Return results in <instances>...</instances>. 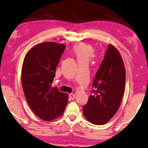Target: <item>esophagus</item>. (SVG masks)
<instances>
[{"label": "esophagus", "mask_w": 148, "mask_h": 148, "mask_svg": "<svg viewBox=\"0 0 148 148\" xmlns=\"http://www.w3.org/2000/svg\"><path fill=\"white\" fill-rule=\"evenodd\" d=\"M69 97L71 100H73L75 99V94L73 93H70L69 95Z\"/></svg>", "instance_id": "1"}]
</instances>
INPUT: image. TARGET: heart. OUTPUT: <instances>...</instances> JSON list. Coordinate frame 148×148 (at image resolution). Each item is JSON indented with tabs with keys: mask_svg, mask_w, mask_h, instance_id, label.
<instances>
[{
	"mask_svg": "<svg viewBox=\"0 0 148 148\" xmlns=\"http://www.w3.org/2000/svg\"><path fill=\"white\" fill-rule=\"evenodd\" d=\"M71 51L79 62H87L92 57H95L94 49L91 45L86 42H80L75 44L71 47Z\"/></svg>",
	"mask_w": 148,
	"mask_h": 148,
	"instance_id": "obj_1",
	"label": "heart"
}]
</instances>
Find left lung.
<instances>
[{
  "mask_svg": "<svg viewBox=\"0 0 148 148\" xmlns=\"http://www.w3.org/2000/svg\"><path fill=\"white\" fill-rule=\"evenodd\" d=\"M125 83V69L121 56L110 44L93 80V94L83 108L85 118L95 125L108 123L120 106Z\"/></svg>",
  "mask_w": 148,
  "mask_h": 148,
  "instance_id": "1",
  "label": "left lung"
}]
</instances>
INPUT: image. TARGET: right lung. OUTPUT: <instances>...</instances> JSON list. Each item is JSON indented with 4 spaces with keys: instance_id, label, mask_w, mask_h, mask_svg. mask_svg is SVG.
I'll return each mask as SVG.
<instances>
[{
    "instance_id": "right-lung-1",
    "label": "right lung",
    "mask_w": 148,
    "mask_h": 148,
    "mask_svg": "<svg viewBox=\"0 0 148 148\" xmlns=\"http://www.w3.org/2000/svg\"><path fill=\"white\" fill-rule=\"evenodd\" d=\"M65 45L45 42L28 51L23 63L21 79L25 98L31 110L45 121H51L63 114L68 95L51 87Z\"/></svg>"
}]
</instances>
